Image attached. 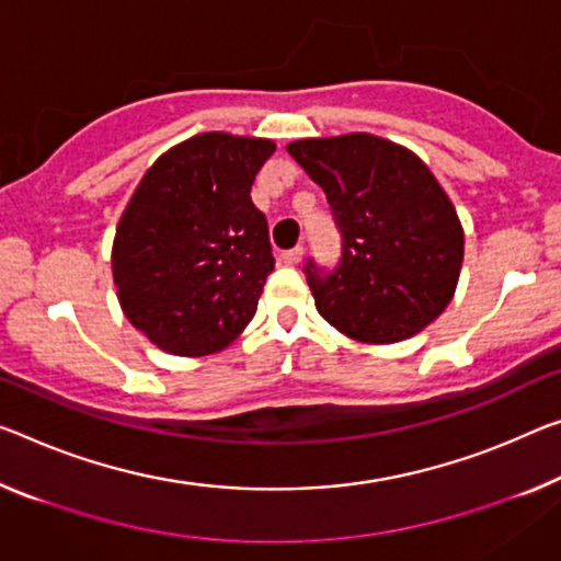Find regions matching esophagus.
I'll return each mask as SVG.
<instances>
[{
  "label": "esophagus",
  "mask_w": 561,
  "mask_h": 561,
  "mask_svg": "<svg viewBox=\"0 0 561 561\" xmlns=\"http://www.w3.org/2000/svg\"><path fill=\"white\" fill-rule=\"evenodd\" d=\"M280 261L288 265H298L300 261H304V245H296V248H290V251H283Z\"/></svg>",
  "instance_id": "esophagus-1"
}]
</instances>
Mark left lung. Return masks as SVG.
<instances>
[{
    "mask_svg": "<svg viewBox=\"0 0 561 561\" xmlns=\"http://www.w3.org/2000/svg\"><path fill=\"white\" fill-rule=\"evenodd\" d=\"M323 187L341 257L304 265L316 308L348 339L396 343L449 306L463 261V230L449 197L416 154L356 133L288 145Z\"/></svg>",
    "mask_w": 561,
    "mask_h": 561,
    "instance_id": "left-lung-1",
    "label": "left lung"
}]
</instances>
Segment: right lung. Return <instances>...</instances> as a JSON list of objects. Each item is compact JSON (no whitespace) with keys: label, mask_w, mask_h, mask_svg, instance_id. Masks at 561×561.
Segmentation results:
<instances>
[{"label":"right lung","mask_w":561,"mask_h":561,"mask_svg":"<svg viewBox=\"0 0 561 561\" xmlns=\"http://www.w3.org/2000/svg\"><path fill=\"white\" fill-rule=\"evenodd\" d=\"M271 140L205 133L168 150L123 213L112 275L125 316L175 356L226 348L273 273L268 220L251 201Z\"/></svg>","instance_id":"right-lung-1"}]
</instances>
